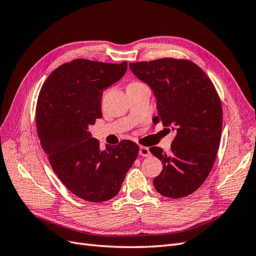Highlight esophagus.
Here are the masks:
<instances>
[{
	"label": "esophagus",
	"mask_w": 256,
	"mask_h": 256,
	"mask_svg": "<svg viewBox=\"0 0 256 256\" xmlns=\"http://www.w3.org/2000/svg\"><path fill=\"white\" fill-rule=\"evenodd\" d=\"M138 154H140V156L142 157H148L150 156V152L148 147H145V146H141L140 147V150H138Z\"/></svg>",
	"instance_id": "34e87169"
}]
</instances>
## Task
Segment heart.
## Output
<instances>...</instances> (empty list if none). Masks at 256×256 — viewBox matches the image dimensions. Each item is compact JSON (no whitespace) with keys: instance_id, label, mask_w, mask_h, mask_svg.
<instances>
[{"instance_id":"b5f03b06","label":"heart","mask_w":256,"mask_h":256,"mask_svg":"<svg viewBox=\"0 0 256 256\" xmlns=\"http://www.w3.org/2000/svg\"><path fill=\"white\" fill-rule=\"evenodd\" d=\"M131 83H140V82H138V81H134V82H131ZM131 83H129V84H131Z\"/></svg>"}]
</instances>
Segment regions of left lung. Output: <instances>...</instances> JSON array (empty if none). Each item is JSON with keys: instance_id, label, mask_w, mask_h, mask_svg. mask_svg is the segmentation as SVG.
Wrapping results in <instances>:
<instances>
[{"instance_id": "1", "label": "left lung", "mask_w": 256, "mask_h": 256, "mask_svg": "<svg viewBox=\"0 0 256 256\" xmlns=\"http://www.w3.org/2000/svg\"><path fill=\"white\" fill-rule=\"evenodd\" d=\"M129 66L157 98L158 116L152 122L176 130L168 152L150 148L164 166L154 178V188L171 198L190 196L210 173L220 145L222 106L214 85L189 60L164 58Z\"/></svg>"}]
</instances>
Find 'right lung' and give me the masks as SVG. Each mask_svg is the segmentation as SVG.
I'll return each instance as SVG.
<instances>
[{
	"instance_id": "obj_1",
	"label": "right lung",
	"mask_w": 256,
	"mask_h": 256,
	"mask_svg": "<svg viewBox=\"0 0 256 256\" xmlns=\"http://www.w3.org/2000/svg\"><path fill=\"white\" fill-rule=\"evenodd\" d=\"M127 62L74 60L52 72L36 106V127L52 170L65 187L88 202H104L120 190L138 147L122 140L102 150L88 126L102 118V90L118 82Z\"/></svg>"
}]
</instances>
